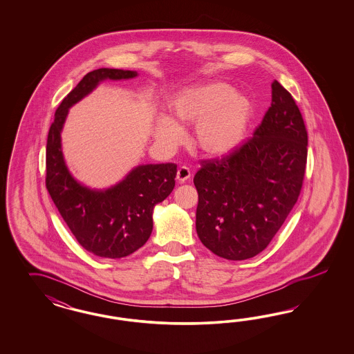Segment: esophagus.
Here are the masks:
<instances>
[{
  "instance_id": "1",
  "label": "esophagus",
  "mask_w": 354,
  "mask_h": 354,
  "mask_svg": "<svg viewBox=\"0 0 354 354\" xmlns=\"http://www.w3.org/2000/svg\"><path fill=\"white\" fill-rule=\"evenodd\" d=\"M189 178H191V170L187 166H182L176 172V179L179 183L187 182Z\"/></svg>"
}]
</instances>
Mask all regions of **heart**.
Masks as SVG:
<instances>
[{
  "mask_svg": "<svg viewBox=\"0 0 354 354\" xmlns=\"http://www.w3.org/2000/svg\"><path fill=\"white\" fill-rule=\"evenodd\" d=\"M253 114L250 98L223 82L189 86L170 101V115L156 123V139L166 148L183 141L182 127L194 126L193 142L206 156L219 157L235 150L247 135Z\"/></svg>",
  "mask_w": 354,
  "mask_h": 354,
  "instance_id": "obj_1",
  "label": "heart"
}]
</instances>
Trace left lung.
<instances>
[{
	"mask_svg": "<svg viewBox=\"0 0 354 354\" xmlns=\"http://www.w3.org/2000/svg\"><path fill=\"white\" fill-rule=\"evenodd\" d=\"M253 138L228 156L201 163L196 231L219 257L243 261L266 249L297 203L308 157V132L290 92L274 80Z\"/></svg>",
	"mask_w": 354,
	"mask_h": 354,
	"instance_id": "8db88e82",
	"label": "left lung"
}]
</instances>
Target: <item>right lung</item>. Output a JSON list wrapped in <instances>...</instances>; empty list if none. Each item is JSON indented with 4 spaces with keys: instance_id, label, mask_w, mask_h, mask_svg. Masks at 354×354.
I'll use <instances>...</instances> for the list:
<instances>
[{
    "instance_id": "obj_1",
    "label": "right lung",
    "mask_w": 354,
    "mask_h": 354,
    "mask_svg": "<svg viewBox=\"0 0 354 354\" xmlns=\"http://www.w3.org/2000/svg\"><path fill=\"white\" fill-rule=\"evenodd\" d=\"M136 71L98 68L88 73L55 110L46 142V188L79 244L102 258L127 257L142 247L153 230V209L175 187L176 165H139L106 189H92L68 171L61 132L68 109L101 82L136 77Z\"/></svg>"
}]
</instances>
